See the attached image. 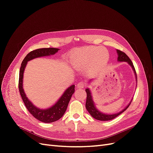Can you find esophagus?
Here are the masks:
<instances>
[{
    "label": "esophagus",
    "mask_w": 153,
    "mask_h": 153,
    "mask_svg": "<svg viewBox=\"0 0 153 153\" xmlns=\"http://www.w3.org/2000/svg\"><path fill=\"white\" fill-rule=\"evenodd\" d=\"M76 86L78 88H84L85 86V84L83 82H81L80 83H78V84H77Z\"/></svg>",
    "instance_id": "obj_1"
}]
</instances>
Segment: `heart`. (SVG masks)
Wrapping results in <instances>:
<instances>
[{"label":"heart","mask_w":153,"mask_h":153,"mask_svg":"<svg viewBox=\"0 0 153 153\" xmlns=\"http://www.w3.org/2000/svg\"><path fill=\"white\" fill-rule=\"evenodd\" d=\"M108 59V54L102 48L87 47L75 51L72 54L71 61L78 68L89 67L91 72H96L105 65Z\"/></svg>","instance_id":"heart-1"}]
</instances>
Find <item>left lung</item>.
I'll list each match as a JSON object with an SVG mask.
<instances>
[{"label":"left lung","instance_id":"8db88e82","mask_svg":"<svg viewBox=\"0 0 153 153\" xmlns=\"http://www.w3.org/2000/svg\"><path fill=\"white\" fill-rule=\"evenodd\" d=\"M117 53L118 54V58H117V61L120 62H127L129 65H130L133 69V70L135 73V77H136V80H137V74L135 71V69L134 68V66L133 64V62H131V59L128 57V55L125 53L124 52H122V51L117 50ZM85 91L87 92V100H86V103H85V106H86V109L89 112V114L91 115L92 117H93L94 119L97 120H100V121H110V120H112L116 117H117L118 115H119L121 114H122L123 112H124L126 110L129 105L131 104V101H130L127 106H126L122 111H121L120 112L114 114H103L102 112H100V111L96 108V106L94 105L93 100H92V97L91 95V92L89 89H86Z\"/></svg>","mask_w":153,"mask_h":153}]
</instances>
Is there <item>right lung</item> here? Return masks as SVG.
Instances as JSON below:
<instances>
[{"label": "right lung", "instance_id": "obj_1", "mask_svg": "<svg viewBox=\"0 0 153 153\" xmlns=\"http://www.w3.org/2000/svg\"><path fill=\"white\" fill-rule=\"evenodd\" d=\"M59 50V48H39L31 51L26 57L23 60L21 64L19 73V82H18V88L23 101L29 112L33 116L39 121L45 123H53L61 119L66 111L68 103L70 101L72 94L75 92V85H72L64 91L57 102L53 105L50 108L47 109H40L36 107L27 98L25 92L23 89V77L24 73L27 63L30 60L35 58L49 56V55H54Z\"/></svg>", "mask_w": 153, "mask_h": 153}]
</instances>
